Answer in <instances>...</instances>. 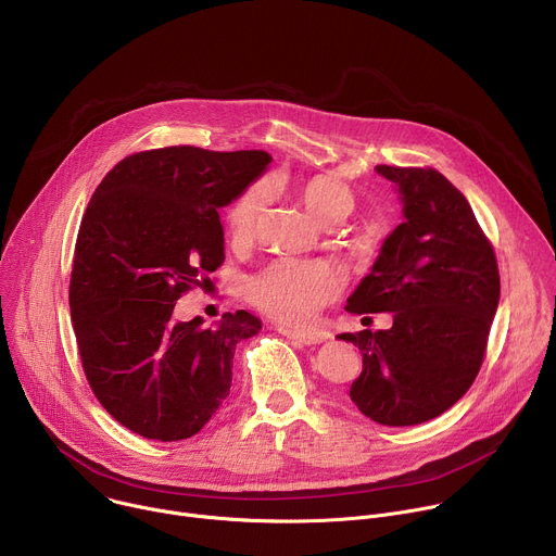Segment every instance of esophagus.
<instances>
[{
	"mask_svg": "<svg viewBox=\"0 0 556 556\" xmlns=\"http://www.w3.org/2000/svg\"><path fill=\"white\" fill-rule=\"evenodd\" d=\"M282 336L293 342V344H300V346H313V344H319L321 338L319 336H313V332H300V330H289V328H278Z\"/></svg>",
	"mask_w": 556,
	"mask_h": 556,
	"instance_id": "34e87169",
	"label": "esophagus"
}]
</instances>
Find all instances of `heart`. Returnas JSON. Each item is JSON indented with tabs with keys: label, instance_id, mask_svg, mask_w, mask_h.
<instances>
[{
	"label": "heart",
	"instance_id": "heart-1",
	"mask_svg": "<svg viewBox=\"0 0 556 556\" xmlns=\"http://www.w3.org/2000/svg\"><path fill=\"white\" fill-rule=\"evenodd\" d=\"M300 201L319 226H336L355 207L351 186L330 175H313L298 188ZM267 207V186H248L226 210L228 235L235 243L254 239ZM340 278L319 261H276L248 280V298L271 319L285 326H306L338 298Z\"/></svg>",
	"mask_w": 556,
	"mask_h": 556
}]
</instances>
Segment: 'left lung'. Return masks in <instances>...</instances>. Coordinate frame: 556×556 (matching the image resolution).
<instances>
[{"label":"left lung","instance_id":"8db88e82","mask_svg":"<svg viewBox=\"0 0 556 556\" xmlns=\"http://www.w3.org/2000/svg\"><path fill=\"white\" fill-rule=\"evenodd\" d=\"M377 173L399 186L405 220L346 311H388L394 324L340 340L353 342L364 362L351 401L375 422L405 427L447 412L476 381L500 302V269L467 197L445 175L386 164Z\"/></svg>","mask_w":556,"mask_h":556}]
</instances>
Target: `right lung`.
I'll list each match as a JSON object with an SVG mask.
<instances>
[{
    "label": "right lung",
    "mask_w": 556,
    "mask_h": 556,
    "mask_svg": "<svg viewBox=\"0 0 556 556\" xmlns=\"http://www.w3.org/2000/svg\"><path fill=\"white\" fill-rule=\"evenodd\" d=\"M271 162L265 151H140L111 168L83 214L70 306L83 372L127 429L194 435L226 401L232 357L261 330L248 311L179 321L177 300L226 261L218 207Z\"/></svg>",
    "instance_id": "1"
}]
</instances>
